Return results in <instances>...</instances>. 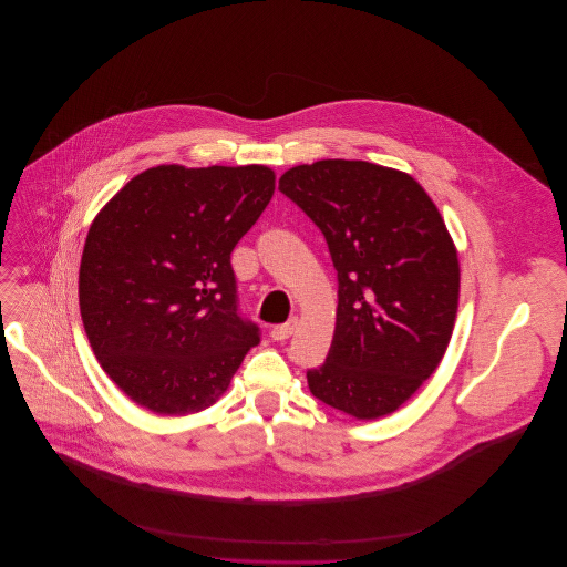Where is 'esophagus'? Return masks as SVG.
I'll use <instances>...</instances> for the list:
<instances>
[{"mask_svg":"<svg viewBox=\"0 0 567 567\" xmlns=\"http://www.w3.org/2000/svg\"><path fill=\"white\" fill-rule=\"evenodd\" d=\"M295 330H297V319L292 317L290 321H286V323H281V326H275V328L270 330V334H272L275 342H286V339H288Z\"/></svg>","mask_w":567,"mask_h":567,"instance_id":"34e87169","label":"esophagus"}]
</instances>
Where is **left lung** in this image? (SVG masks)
<instances>
[{"label": "left lung", "instance_id": "8db88e82", "mask_svg": "<svg viewBox=\"0 0 567 567\" xmlns=\"http://www.w3.org/2000/svg\"><path fill=\"white\" fill-rule=\"evenodd\" d=\"M279 189L321 230L339 281L332 344L308 389L358 420L389 415L454 332L461 264L444 218L413 176L367 161L297 165Z\"/></svg>", "mask_w": 567, "mask_h": 567}]
</instances>
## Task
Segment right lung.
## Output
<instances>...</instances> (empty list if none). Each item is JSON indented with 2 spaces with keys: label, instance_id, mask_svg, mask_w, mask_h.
Returning a JSON list of instances; mask_svg holds the SVG:
<instances>
[{
  "label": "right lung",
  "instance_id": "obj_1",
  "mask_svg": "<svg viewBox=\"0 0 567 567\" xmlns=\"http://www.w3.org/2000/svg\"><path fill=\"white\" fill-rule=\"evenodd\" d=\"M272 194L266 165H158L93 218L80 315L100 367L136 404L203 411L259 344V328L237 312L230 255Z\"/></svg>",
  "mask_w": 567,
  "mask_h": 567
}]
</instances>
